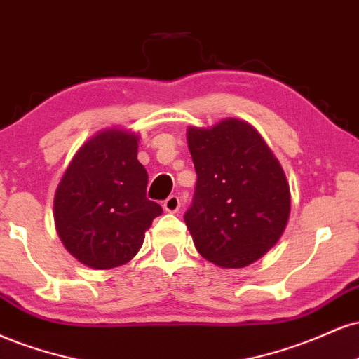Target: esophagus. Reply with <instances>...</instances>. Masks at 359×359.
Masks as SVG:
<instances>
[{
  "instance_id": "1",
  "label": "esophagus",
  "mask_w": 359,
  "mask_h": 359,
  "mask_svg": "<svg viewBox=\"0 0 359 359\" xmlns=\"http://www.w3.org/2000/svg\"><path fill=\"white\" fill-rule=\"evenodd\" d=\"M180 205H181L180 203V198L176 196V195H171L163 203V208H164V212H168V213H176L180 210Z\"/></svg>"
}]
</instances>
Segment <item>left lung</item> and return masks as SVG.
<instances>
[{
  "instance_id": "obj_1",
  "label": "left lung",
  "mask_w": 359,
  "mask_h": 359,
  "mask_svg": "<svg viewBox=\"0 0 359 359\" xmlns=\"http://www.w3.org/2000/svg\"><path fill=\"white\" fill-rule=\"evenodd\" d=\"M187 139L198 180L184 222L198 254L222 269L257 262L289 222L290 189L279 159L237 117L189 126Z\"/></svg>"
}]
</instances>
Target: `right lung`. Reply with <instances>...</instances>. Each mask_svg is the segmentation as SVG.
Masks as SVG:
<instances>
[{"instance_id":"1","label":"right lung","mask_w":359,"mask_h":359,"mask_svg":"<svg viewBox=\"0 0 359 359\" xmlns=\"http://www.w3.org/2000/svg\"><path fill=\"white\" fill-rule=\"evenodd\" d=\"M139 134L105 128L88 137L63 172L53 200L55 229L80 264L109 271L133 260L163 208L146 198Z\"/></svg>"}]
</instances>
